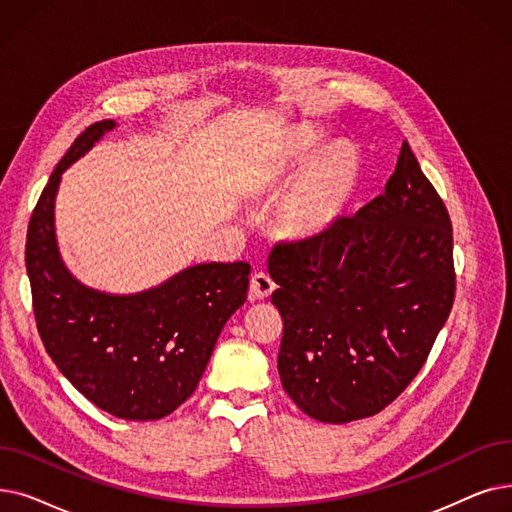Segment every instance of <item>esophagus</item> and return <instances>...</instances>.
Segmentation results:
<instances>
[{"label":"esophagus","mask_w":512,"mask_h":512,"mask_svg":"<svg viewBox=\"0 0 512 512\" xmlns=\"http://www.w3.org/2000/svg\"><path fill=\"white\" fill-rule=\"evenodd\" d=\"M274 288H276V284L272 282V278H270L268 274L259 272V274H255V276L251 278L249 299H251V301H265V299H268V297L274 293Z\"/></svg>","instance_id":"1"}]
</instances>
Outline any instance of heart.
I'll return each instance as SVG.
<instances>
[{"instance_id":"obj_1","label":"heart","mask_w":512,"mask_h":512,"mask_svg":"<svg viewBox=\"0 0 512 512\" xmlns=\"http://www.w3.org/2000/svg\"><path fill=\"white\" fill-rule=\"evenodd\" d=\"M324 133L297 129L276 157L265 163L261 186L276 188L299 169L280 198L278 226L291 238H320L335 230L351 211L362 186V157L353 144H324Z\"/></svg>"}]
</instances>
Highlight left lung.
Listing matches in <instances>:
<instances>
[{
	"label": "left lung",
	"instance_id": "8db88e82",
	"mask_svg": "<svg viewBox=\"0 0 512 512\" xmlns=\"http://www.w3.org/2000/svg\"><path fill=\"white\" fill-rule=\"evenodd\" d=\"M452 249L448 209L408 142L385 194L320 238L274 249L278 372L307 416L360 420L412 383L454 303Z\"/></svg>",
	"mask_w": 512,
	"mask_h": 512
}]
</instances>
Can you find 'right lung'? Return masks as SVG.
<instances>
[{"instance_id":"right-lung-1","label":"right lung","mask_w":512,"mask_h":512,"mask_svg":"<svg viewBox=\"0 0 512 512\" xmlns=\"http://www.w3.org/2000/svg\"><path fill=\"white\" fill-rule=\"evenodd\" d=\"M115 127H87L50 175L29 221L27 274L39 337L71 385L117 418L159 420L194 393L221 328L247 301L251 265L198 263L131 295L71 274L54 221L62 173Z\"/></svg>"}]
</instances>
